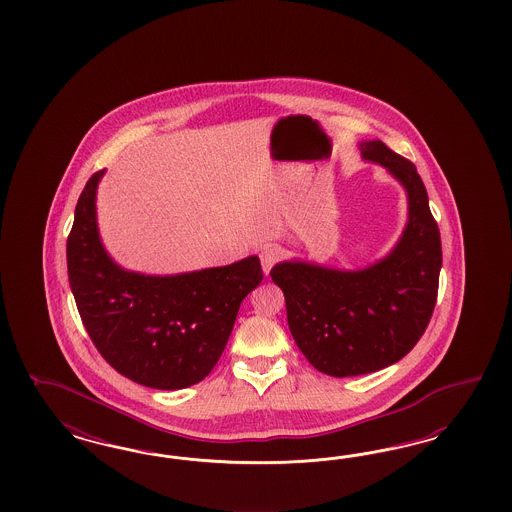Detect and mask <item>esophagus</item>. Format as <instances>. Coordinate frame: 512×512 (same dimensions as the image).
Segmentation results:
<instances>
[{
    "label": "esophagus",
    "mask_w": 512,
    "mask_h": 512,
    "mask_svg": "<svg viewBox=\"0 0 512 512\" xmlns=\"http://www.w3.org/2000/svg\"><path fill=\"white\" fill-rule=\"evenodd\" d=\"M281 255H283V251L279 246H266V248L261 249V264H263V272L264 276H268L270 274V270H272V266L278 263L279 259H281Z\"/></svg>",
    "instance_id": "34e87169"
}]
</instances>
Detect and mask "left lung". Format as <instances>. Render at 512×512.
Masks as SVG:
<instances>
[{"mask_svg": "<svg viewBox=\"0 0 512 512\" xmlns=\"http://www.w3.org/2000/svg\"><path fill=\"white\" fill-rule=\"evenodd\" d=\"M362 159L385 167L407 193V223L387 257L360 270L278 263L287 323L311 366L332 377L377 372L405 357L432 319L441 236L417 167L381 140L360 142Z\"/></svg>", "mask_w": 512, "mask_h": 512, "instance_id": "obj_1", "label": "left lung"}]
</instances>
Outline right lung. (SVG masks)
Here are the masks:
<instances>
[{
	"instance_id": "right-lung-1",
	"label": "right lung",
	"mask_w": 512,
	"mask_h": 512,
	"mask_svg": "<svg viewBox=\"0 0 512 512\" xmlns=\"http://www.w3.org/2000/svg\"><path fill=\"white\" fill-rule=\"evenodd\" d=\"M95 172L78 197L67 274L93 345L127 379L159 390L202 381L221 357L240 304L263 281L257 255L174 276L124 270L103 248Z\"/></svg>"
}]
</instances>
